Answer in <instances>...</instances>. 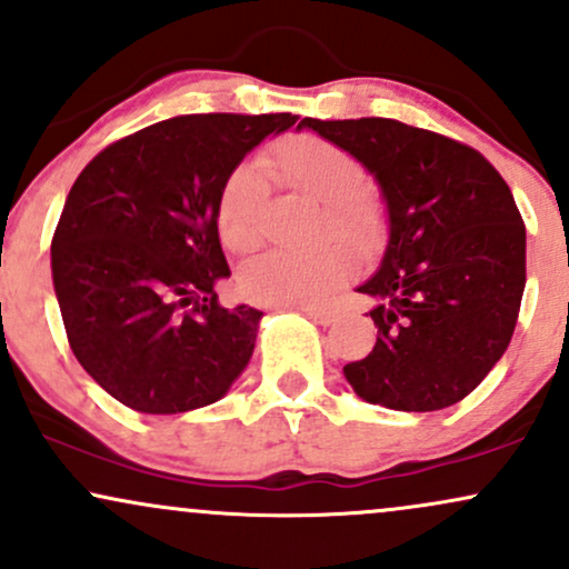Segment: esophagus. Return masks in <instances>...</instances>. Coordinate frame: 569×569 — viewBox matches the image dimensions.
I'll return each mask as SVG.
<instances>
[{
    "label": "esophagus",
    "mask_w": 569,
    "mask_h": 569,
    "mask_svg": "<svg viewBox=\"0 0 569 569\" xmlns=\"http://www.w3.org/2000/svg\"><path fill=\"white\" fill-rule=\"evenodd\" d=\"M305 316L312 318V321H316L318 326L335 323V312H331V310H321V307H307Z\"/></svg>",
    "instance_id": "1"
}]
</instances>
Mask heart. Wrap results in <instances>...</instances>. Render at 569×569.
I'll return each instance as SVG.
<instances>
[{
	"label": "heart",
	"instance_id": "heart-1",
	"mask_svg": "<svg viewBox=\"0 0 569 569\" xmlns=\"http://www.w3.org/2000/svg\"><path fill=\"white\" fill-rule=\"evenodd\" d=\"M259 166L278 187L321 202L316 238L331 234L337 240H326L310 253L276 251L253 259L240 270V291L262 305H321L352 270V257L343 247L369 253L382 240L385 206L380 194L363 184L361 162L321 136H289L267 149ZM264 200L267 187L257 168L238 166L224 179L217 200V227L221 243L232 253H248L259 246Z\"/></svg>",
	"mask_w": 569,
	"mask_h": 569
}]
</instances>
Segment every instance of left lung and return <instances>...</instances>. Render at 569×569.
<instances>
[{"label":"left lung","mask_w":569,"mask_h":569,"mask_svg":"<svg viewBox=\"0 0 569 569\" xmlns=\"http://www.w3.org/2000/svg\"><path fill=\"white\" fill-rule=\"evenodd\" d=\"M380 184V267L356 291L375 307L377 345L345 367L363 401L436 411L462 401L500 361L525 293L527 232L511 189L466 143L388 117L312 120Z\"/></svg>","instance_id":"left-lung-1"}]
</instances>
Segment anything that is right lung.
<instances>
[{
	"instance_id": "add662e5",
	"label": "right lung",
	"mask_w": 569,
	"mask_h": 569,
	"mask_svg": "<svg viewBox=\"0 0 569 569\" xmlns=\"http://www.w3.org/2000/svg\"><path fill=\"white\" fill-rule=\"evenodd\" d=\"M297 114H184L114 141L77 176L50 267L71 352L143 415L219 401L257 345V307H221L230 278L219 189Z\"/></svg>"
}]
</instances>
